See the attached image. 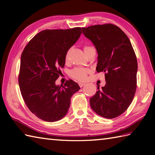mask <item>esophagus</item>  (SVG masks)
<instances>
[{
	"label": "esophagus",
	"instance_id": "esophagus-1",
	"mask_svg": "<svg viewBox=\"0 0 155 155\" xmlns=\"http://www.w3.org/2000/svg\"><path fill=\"white\" fill-rule=\"evenodd\" d=\"M78 85H79L80 87H83V86H84L85 84L83 83H78Z\"/></svg>",
	"mask_w": 155,
	"mask_h": 155
}]
</instances>
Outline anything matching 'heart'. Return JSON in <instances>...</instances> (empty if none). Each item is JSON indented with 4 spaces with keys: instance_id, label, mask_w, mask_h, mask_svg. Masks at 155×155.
<instances>
[{
    "instance_id": "b5f03b06",
    "label": "heart",
    "mask_w": 155,
    "mask_h": 155,
    "mask_svg": "<svg viewBox=\"0 0 155 155\" xmlns=\"http://www.w3.org/2000/svg\"><path fill=\"white\" fill-rule=\"evenodd\" d=\"M93 48L92 47H90V46H84V51L85 52V53H87V52L88 51H90L91 49ZM71 48L69 49V50L67 51V54H66L65 56V58L66 60H67L69 57V54L71 53ZM88 73V70L85 68H74L71 72V77L74 78V79L77 80L78 81H84L87 79V76Z\"/></svg>"
}]
</instances>
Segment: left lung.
<instances>
[{
    "instance_id": "obj_1",
    "label": "left lung",
    "mask_w": 155,
    "mask_h": 155,
    "mask_svg": "<svg viewBox=\"0 0 155 155\" xmlns=\"http://www.w3.org/2000/svg\"><path fill=\"white\" fill-rule=\"evenodd\" d=\"M98 53L96 70L104 72L106 84L90 98L95 113L106 118L123 114L130 106L137 89L138 64L132 45L126 34L112 24L82 28Z\"/></svg>"
}]
</instances>
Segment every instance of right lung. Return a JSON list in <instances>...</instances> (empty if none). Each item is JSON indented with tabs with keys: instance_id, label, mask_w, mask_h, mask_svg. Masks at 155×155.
I'll use <instances>...</instances> for the list:
<instances>
[{
	"instance_id": "1",
	"label": "right lung",
	"mask_w": 155,
	"mask_h": 155,
	"mask_svg": "<svg viewBox=\"0 0 155 155\" xmlns=\"http://www.w3.org/2000/svg\"><path fill=\"white\" fill-rule=\"evenodd\" d=\"M80 27L45 30L28 42L21 58L18 84L28 109L47 122L62 119L68 110L71 98L80 87L72 80L64 86L55 84L67 51L79 38Z\"/></svg>"
}]
</instances>
